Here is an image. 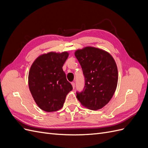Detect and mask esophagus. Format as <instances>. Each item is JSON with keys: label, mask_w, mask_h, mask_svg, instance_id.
<instances>
[{"label": "esophagus", "mask_w": 148, "mask_h": 148, "mask_svg": "<svg viewBox=\"0 0 148 148\" xmlns=\"http://www.w3.org/2000/svg\"><path fill=\"white\" fill-rule=\"evenodd\" d=\"M71 85H72V87H73V88H75V83H74V82H71Z\"/></svg>", "instance_id": "1"}]
</instances>
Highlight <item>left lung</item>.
<instances>
[{
  "label": "left lung",
  "instance_id": "8db88e82",
  "mask_svg": "<svg viewBox=\"0 0 148 148\" xmlns=\"http://www.w3.org/2000/svg\"><path fill=\"white\" fill-rule=\"evenodd\" d=\"M83 70L85 86L77 92L78 100L84 107L98 110L112 97L118 82L117 64L109 52L94 47H85L75 52Z\"/></svg>",
  "mask_w": 148,
  "mask_h": 148
}]
</instances>
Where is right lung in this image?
I'll list each match as a JSON object with an SVG mask.
<instances>
[{
    "instance_id": "obj_1",
    "label": "right lung",
    "mask_w": 148,
    "mask_h": 148,
    "mask_svg": "<svg viewBox=\"0 0 148 148\" xmlns=\"http://www.w3.org/2000/svg\"><path fill=\"white\" fill-rule=\"evenodd\" d=\"M67 52H50L39 56L31 65L28 75L29 91L40 109L51 112L60 109L72 90L62 69Z\"/></svg>"
}]
</instances>
